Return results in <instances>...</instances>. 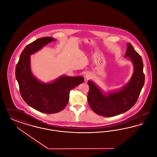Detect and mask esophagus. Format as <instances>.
<instances>
[{"label":"esophagus","mask_w":157,"mask_h":157,"mask_svg":"<svg viewBox=\"0 0 157 157\" xmlns=\"http://www.w3.org/2000/svg\"><path fill=\"white\" fill-rule=\"evenodd\" d=\"M92 76V75L90 74V73H87L86 75H85V78L86 79H89Z\"/></svg>","instance_id":"obj_1"}]
</instances>
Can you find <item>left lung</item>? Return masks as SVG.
Returning a JSON list of instances; mask_svg holds the SVG:
<instances>
[{"mask_svg": "<svg viewBox=\"0 0 157 157\" xmlns=\"http://www.w3.org/2000/svg\"><path fill=\"white\" fill-rule=\"evenodd\" d=\"M127 45L125 57L128 58L134 67L133 74L127 84L120 90L105 92L94 81H88V104L94 112L101 116L111 117L127 112L136 102L144 86L142 58L130 43Z\"/></svg>", "mask_w": 157, "mask_h": 157, "instance_id": "obj_1", "label": "left lung"}]
</instances>
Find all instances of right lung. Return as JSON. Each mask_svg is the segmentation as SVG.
I'll list each match as a JSON object with an SVG mask.
<instances>
[{
  "instance_id": "1",
  "label": "right lung",
  "mask_w": 157,
  "mask_h": 157,
  "mask_svg": "<svg viewBox=\"0 0 157 157\" xmlns=\"http://www.w3.org/2000/svg\"><path fill=\"white\" fill-rule=\"evenodd\" d=\"M54 41L56 39L52 37H42L27 45L20 56L15 71L23 99L32 108L45 113H57L63 109L68 103L71 90L84 81L82 76L62 75L52 82L45 83L33 75L30 55Z\"/></svg>"
}]
</instances>
